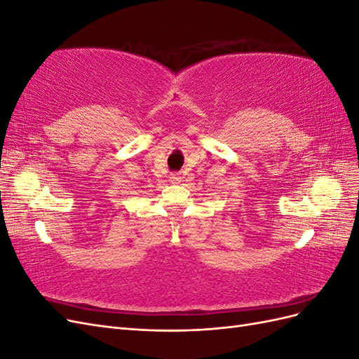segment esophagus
I'll list each match as a JSON object with an SVG mask.
<instances>
[{
	"instance_id": "34e87169",
	"label": "esophagus",
	"mask_w": 359,
	"mask_h": 359,
	"mask_svg": "<svg viewBox=\"0 0 359 359\" xmlns=\"http://www.w3.org/2000/svg\"><path fill=\"white\" fill-rule=\"evenodd\" d=\"M181 181H182L181 173H172V175L169 177V182L170 184H180Z\"/></svg>"
}]
</instances>
